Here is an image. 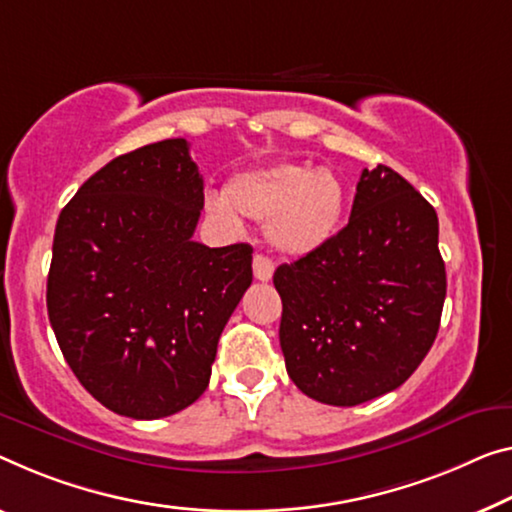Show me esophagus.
Listing matches in <instances>:
<instances>
[{
    "label": "esophagus",
    "instance_id": "1",
    "mask_svg": "<svg viewBox=\"0 0 512 512\" xmlns=\"http://www.w3.org/2000/svg\"><path fill=\"white\" fill-rule=\"evenodd\" d=\"M272 274H274V263L267 256L256 254L254 256V277L258 281H270Z\"/></svg>",
    "mask_w": 512,
    "mask_h": 512
}]
</instances>
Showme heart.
<instances>
[{"label": "heart", "instance_id": "b5f03b06", "mask_svg": "<svg viewBox=\"0 0 512 512\" xmlns=\"http://www.w3.org/2000/svg\"><path fill=\"white\" fill-rule=\"evenodd\" d=\"M348 190L336 171L304 162H277L235 174L224 196L208 194L206 212L226 231L240 233L242 219L265 222L274 249L306 256L334 238Z\"/></svg>", "mask_w": 512, "mask_h": 512}]
</instances>
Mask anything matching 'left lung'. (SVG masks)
<instances>
[{"instance_id":"8db88e82","label":"left lung","mask_w":512,"mask_h":512,"mask_svg":"<svg viewBox=\"0 0 512 512\" xmlns=\"http://www.w3.org/2000/svg\"><path fill=\"white\" fill-rule=\"evenodd\" d=\"M437 212L377 164L357 183L350 222L274 272L279 341L297 389L336 407L398 389L435 343L446 297Z\"/></svg>"}]
</instances>
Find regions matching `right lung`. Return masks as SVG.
<instances>
[{
	"instance_id": "right-lung-1",
	"label": "right lung",
	"mask_w": 512,
	"mask_h": 512,
	"mask_svg": "<svg viewBox=\"0 0 512 512\" xmlns=\"http://www.w3.org/2000/svg\"><path fill=\"white\" fill-rule=\"evenodd\" d=\"M203 178L185 139L114 157L61 210L47 316L93 398L162 419L206 391L217 343L251 286V247L192 235Z\"/></svg>"
}]
</instances>
